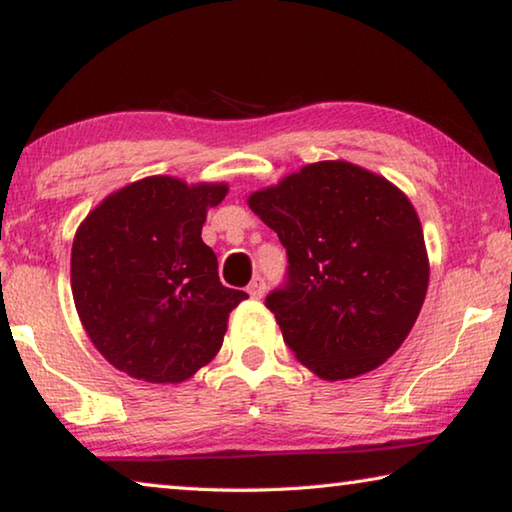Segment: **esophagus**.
I'll return each mask as SVG.
<instances>
[{"instance_id": "34e87169", "label": "esophagus", "mask_w": 512, "mask_h": 512, "mask_svg": "<svg viewBox=\"0 0 512 512\" xmlns=\"http://www.w3.org/2000/svg\"><path fill=\"white\" fill-rule=\"evenodd\" d=\"M248 296L250 298H262L264 296V291H266V282H264V277H253V282L248 284Z\"/></svg>"}]
</instances>
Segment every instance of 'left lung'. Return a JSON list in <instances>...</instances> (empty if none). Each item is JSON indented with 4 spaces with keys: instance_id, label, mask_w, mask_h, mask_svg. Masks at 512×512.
<instances>
[{
    "instance_id": "1",
    "label": "left lung",
    "mask_w": 512,
    "mask_h": 512,
    "mask_svg": "<svg viewBox=\"0 0 512 512\" xmlns=\"http://www.w3.org/2000/svg\"><path fill=\"white\" fill-rule=\"evenodd\" d=\"M248 207L287 248V284L266 307L302 366L339 381L393 357L429 287L422 225L402 189L323 160L257 189Z\"/></svg>"
}]
</instances>
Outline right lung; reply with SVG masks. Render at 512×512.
<instances>
[{
  "label": "right lung",
  "instance_id": "add662e5",
  "mask_svg": "<svg viewBox=\"0 0 512 512\" xmlns=\"http://www.w3.org/2000/svg\"><path fill=\"white\" fill-rule=\"evenodd\" d=\"M228 185L149 176L112 192L72 244V296L103 359L133 379L180 384L221 350L244 291L219 282L201 230Z\"/></svg>",
  "mask_w": 512,
  "mask_h": 512
}]
</instances>
